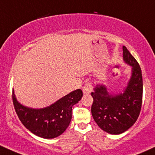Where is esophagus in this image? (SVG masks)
I'll return each mask as SVG.
<instances>
[{
	"label": "esophagus",
	"instance_id": "1",
	"mask_svg": "<svg viewBox=\"0 0 155 155\" xmlns=\"http://www.w3.org/2000/svg\"><path fill=\"white\" fill-rule=\"evenodd\" d=\"M93 90V84H91V82H88L84 84V87L82 88V91L84 94H88L92 91Z\"/></svg>",
	"mask_w": 155,
	"mask_h": 155
}]
</instances>
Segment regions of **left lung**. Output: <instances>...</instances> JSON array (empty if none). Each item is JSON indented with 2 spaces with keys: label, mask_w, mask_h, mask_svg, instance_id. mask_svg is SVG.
<instances>
[{
  "label": "left lung",
  "mask_w": 155,
  "mask_h": 155,
  "mask_svg": "<svg viewBox=\"0 0 155 155\" xmlns=\"http://www.w3.org/2000/svg\"><path fill=\"white\" fill-rule=\"evenodd\" d=\"M123 58L132 66V74L123 94L110 95L104 85L91 92L94 101L91 114L99 128L111 134H120L131 128L137 120L143 101L142 71L137 61L125 46Z\"/></svg>",
  "instance_id": "1"
}]
</instances>
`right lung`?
Wrapping results in <instances>:
<instances>
[{
  "mask_svg": "<svg viewBox=\"0 0 155 155\" xmlns=\"http://www.w3.org/2000/svg\"><path fill=\"white\" fill-rule=\"evenodd\" d=\"M82 95V91L77 89L50 106L32 109L18 102L12 91V102L19 120L29 131L40 137L51 139L67 129L72 118V107L80 101Z\"/></svg>",
  "mask_w": 155,
  "mask_h": 155,
  "instance_id": "right-lung-1",
  "label": "right lung"
}]
</instances>
